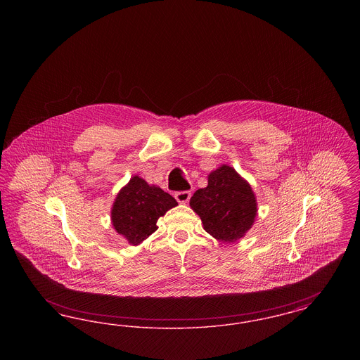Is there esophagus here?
I'll use <instances>...</instances> for the list:
<instances>
[{
	"instance_id": "34e87169",
	"label": "esophagus",
	"mask_w": 360,
	"mask_h": 360,
	"mask_svg": "<svg viewBox=\"0 0 360 360\" xmlns=\"http://www.w3.org/2000/svg\"><path fill=\"white\" fill-rule=\"evenodd\" d=\"M190 191H176L175 194H174V197H175V200L179 202V204H186L188 200H190Z\"/></svg>"
}]
</instances>
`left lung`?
Listing matches in <instances>:
<instances>
[{
  "mask_svg": "<svg viewBox=\"0 0 360 360\" xmlns=\"http://www.w3.org/2000/svg\"><path fill=\"white\" fill-rule=\"evenodd\" d=\"M204 229L214 239L235 243L252 228L257 214V195L251 185L228 165L207 175V186L190 198Z\"/></svg>",
  "mask_w": 360,
  "mask_h": 360,
  "instance_id": "1",
  "label": "left lung"
}]
</instances>
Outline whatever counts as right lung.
I'll list each match as a JSON object with an SVG mask.
<instances>
[{
	"instance_id": "right-lung-1",
	"label": "right lung",
	"mask_w": 360,
	"mask_h": 360,
	"mask_svg": "<svg viewBox=\"0 0 360 360\" xmlns=\"http://www.w3.org/2000/svg\"><path fill=\"white\" fill-rule=\"evenodd\" d=\"M176 205L169 193L134 175L117 193L110 209V220L119 235L131 245H137L158 229L159 217Z\"/></svg>"
}]
</instances>
